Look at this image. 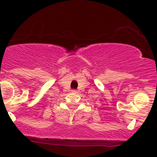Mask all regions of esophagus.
<instances>
[{
    "label": "esophagus",
    "mask_w": 157,
    "mask_h": 157,
    "mask_svg": "<svg viewBox=\"0 0 157 157\" xmlns=\"http://www.w3.org/2000/svg\"><path fill=\"white\" fill-rule=\"evenodd\" d=\"M71 93H77V90H71Z\"/></svg>",
    "instance_id": "esophagus-1"
}]
</instances>
